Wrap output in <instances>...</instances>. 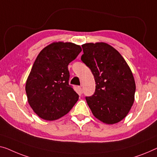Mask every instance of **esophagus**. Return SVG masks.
Segmentation results:
<instances>
[{"instance_id":"34e87169","label":"esophagus","mask_w":157,"mask_h":157,"mask_svg":"<svg viewBox=\"0 0 157 157\" xmlns=\"http://www.w3.org/2000/svg\"><path fill=\"white\" fill-rule=\"evenodd\" d=\"M78 93L79 94H82L83 93V90L81 86H78Z\"/></svg>"}]
</instances>
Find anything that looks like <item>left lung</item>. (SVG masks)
I'll return each mask as SVG.
<instances>
[{
    "instance_id": "8db88e82",
    "label": "left lung",
    "mask_w": 157,
    "mask_h": 157,
    "mask_svg": "<svg viewBox=\"0 0 157 157\" xmlns=\"http://www.w3.org/2000/svg\"><path fill=\"white\" fill-rule=\"evenodd\" d=\"M81 60L92 71L96 82L94 94L86 97L96 118L106 124L120 122L128 115L135 99L132 71L118 51L106 43L82 45Z\"/></svg>"
}]
</instances>
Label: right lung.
Masks as SVG:
<instances>
[{
    "instance_id": "1",
    "label": "right lung",
    "mask_w": 157,
    "mask_h": 157,
    "mask_svg": "<svg viewBox=\"0 0 157 157\" xmlns=\"http://www.w3.org/2000/svg\"><path fill=\"white\" fill-rule=\"evenodd\" d=\"M82 51L71 42H54L37 56L27 79L28 102L41 118L54 121L71 111L79 95L69 85L67 65Z\"/></svg>"
}]
</instances>
